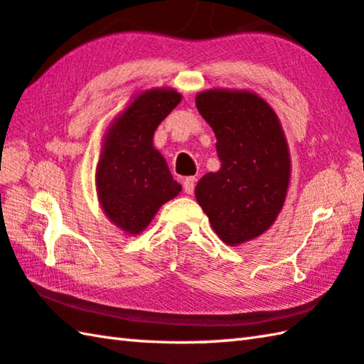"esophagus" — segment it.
I'll list each match as a JSON object with an SVG mask.
<instances>
[{"label":"esophagus","mask_w":364,"mask_h":364,"mask_svg":"<svg viewBox=\"0 0 364 364\" xmlns=\"http://www.w3.org/2000/svg\"><path fill=\"white\" fill-rule=\"evenodd\" d=\"M195 182H196L195 177H187L186 181H183V190H186L187 195H193V192H195Z\"/></svg>","instance_id":"1"}]
</instances>
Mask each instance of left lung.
<instances>
[{
	"mask_svg": "<svg viewBox=\"0 0 364 364\" xmlns=\"http://www.w3.org/2000/svg\"><path fill=\"white\" fill-rule=\"evenodd\" d=\"M196 108L218 139V172L196 183L195 196L214 232L238 246L269 230L284 205L291 158L273 108L250 91L208 89Z\"/></svg>",
	"mask_w": 364,
	"mask_h": 364,
	"instance_id": "1",
	"label": "left lung"
}]
</instances>
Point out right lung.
<instances>
[{"label":"right lung","instance_id":"obj_1","mask_svg":"<svg viewBox=\"0 0 364 364\" xmlns=\"http://www.w3.org/2000/svg\"><path fill=\"white\" fill-rule=\"evenodd\" d=\"M181 100L176 89H149L136 95L107 129L95 187L107 218L127 235L144 232L158 209L182 190L153 146L156 127Z\"/></svg>","mask_w":364,"mask_h":364}]
</instances>
